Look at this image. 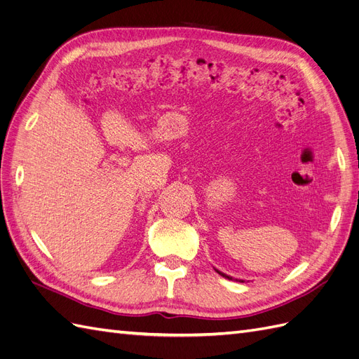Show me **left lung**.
<instances>
[{"label": "left lung", "mask_w": 359, "mask_h": 359, "mask_svg": "<svg viewBox=\"0 0 359 359\" xmlns=\"http://www.w3.org/2000/svg\"><path fill=\"white\" fill-rule=\"evenodd\" d=\"M217 273H219L222 277H224V278H227V280H236V281H241V283H244V280H238V278H232L231 276H227V274H224V273H222V271H219V269H215Z\"/></svg>", "instance_id": "1"}]
</instances>
